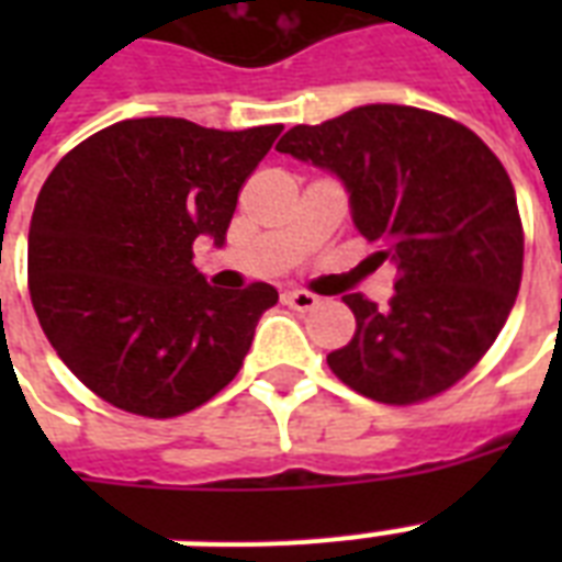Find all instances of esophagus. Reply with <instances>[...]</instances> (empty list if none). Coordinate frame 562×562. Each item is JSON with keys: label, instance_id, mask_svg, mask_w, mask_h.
Listing matches in <instances>:
<instances>
[{"label": "esophagus", "instance_id": "obj_1", "mask_svg": "<svg viewBox=\"0 0 562 562\" xmlns=\"http://www.w3.org/2000/svg\"><path fill=\"white\" fill-rule=\"evenodd\" d=\"M282 303L291 308H297V312H312V308L317 306V294H312V291L291 289L282 294Z\"/></svg>", "mask_w": 562, "mask_h": 562}]
</instances>
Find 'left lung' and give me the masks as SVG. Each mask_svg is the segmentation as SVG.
Wrapping results in <instances>:
<instances>
[{
  "label": "left lung",
  "instance_id": "obj_1",
  "mask_svg": "<svg viewBox=\"0 0 562 562\" xmlns=\"http://www.w3.org/2000/svg\"><path fill=\"white\" fill-rule=\"evenodd\" d=\"M277 151L344 180L373 259L396 268L391 306L347 294L356 335L326 364L384 405L449 391L502 333L522 282L525 233L505 166L467 125L405 104H364L297 125Z\"/></svg>",
  "mask_w": 562,
  "mask_h": 562
}]
</instances>
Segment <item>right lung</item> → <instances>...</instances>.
<instances>
[{
  "label": "right lung",
  "mask_w": 562,
  "mask_h": 562,
  "mask_svg": "<svg viewBox=\"0 0 562 562\" xmlns=\"http://www.w3.org/2000/svg\"><path fill=\"white\" fill-rule=\"evenodd\" d=\"M280 131L125 119L48 175L29 229L31 303L60 361L95 396L169 419L236 379L280 294L268 282L212 289L192 245H224L238 192Z\"/></svg>",
  "instance_id": "add662e5"
}]
</instances>
